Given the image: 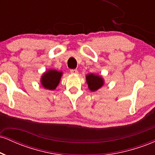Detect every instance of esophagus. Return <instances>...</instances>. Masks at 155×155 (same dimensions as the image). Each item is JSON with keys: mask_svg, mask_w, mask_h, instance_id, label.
Returning a JSON list of instances; mask_svg holds the SVG:
<instances>
[{"mask_svg": "<svg viewBox=\"0 0 155 155\" xmlns=\"http://www.w3.org/2000/svg\"><path fill=\"white\" fill-rule=\"evenodd\" d=\"M71 74H78V71L76 70V69H71Z\"/></svg>", "mask_w": 155, "mask_h": 155, "instance_id": "esophagus-1", "label": "esophagus"}]
</instances>
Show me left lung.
Masks as SVG:
<instances>
[{
  "mask_svg": "<svg viewBox=\"0 0 155 155\" xmlns=\"http://www.w3.org/2000/svg\"><path fill=\"white\" fill-rule=\"evenodd\" d=\"M86 80L89 89L92 92H95L96 90H98L104 84V79L101 76L95 75L94 74H90L87 75Z\"/></svg>",
  "mask_w": 155,
  "mask_h": 155,
  "instance_id": "obj_1",
  "label": "left lung"
}]
</instances>
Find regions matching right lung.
Wrapping results in <instances>:
<instances>
[{
  "instance_id": "obj_1",
  "label": "right lung",
  "mask_w": 155,
  "mask_h": 155,
  "mask_svg": "<svg viewBox=\"0 0 155 155\" xmlns=\"http://www.w3.org/2000/svg\"><path fill=\"white\" fill-rule=\"evenodd\" d=\"M62 75H63V73L61 71L51 69L42 75L41 79V84L44 88L47 90H55V88L59 84Z\"/></svg>"
}]
</instances>
